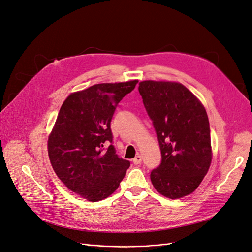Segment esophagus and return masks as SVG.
<instances>
[{"instance_id":"obj_1","label":"esophagus","mask_w":252,"mask_h":252,"mask_svg":"<svg viewBox=\"0 0 252 252\" xmlns=\"http://www.w3.org/2000/svg\"><path fill=\"white\" fill-rule=\"evenodd\" d=\"M132 162H133V164H135V165H138V164H140V163L142 162V157H141L140 155H138V156H135V157H134V158L132 159Z\"/></svg>"}]
</instances>
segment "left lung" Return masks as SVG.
I'll return each instance as SVG.
<instances>
[{"instance_id":"left-lung-1","label":"left lung","mask_w":252,"mask_h":252,"mask_svg":"<svg viewBox=\"0 0 252 252\" xmlns=\"http://www.w3.org/2000/svg\"><path fill=\"white\" fill-rule=\"evenodd\" d=\"M139 93L162 155L161 164L150 173L152 185L169 199L192 193L211 164L207 112L191 91L177 82L143 81Z\"/></svg>"}]
</instances>
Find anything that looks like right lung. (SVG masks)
<instances>
[{
	"label": "right lung",
	"mask_w": 252,
	"mask_h": 252,
	"mask_svg": "<svg viewBox=\"0 0 252 252\" xmlns=\"http://www.w3.org/2000/svg\"><path fill=\"white\" fill-rule=\"evenodd\" d=\"M138 82L96 84L71 94L59 111L48 138L51 166L68 189L89 202L116 191L130 166L116 154L110 122Z\"/></svg>",
	"instance_id": "right-lung-1"
}]
</instances>
